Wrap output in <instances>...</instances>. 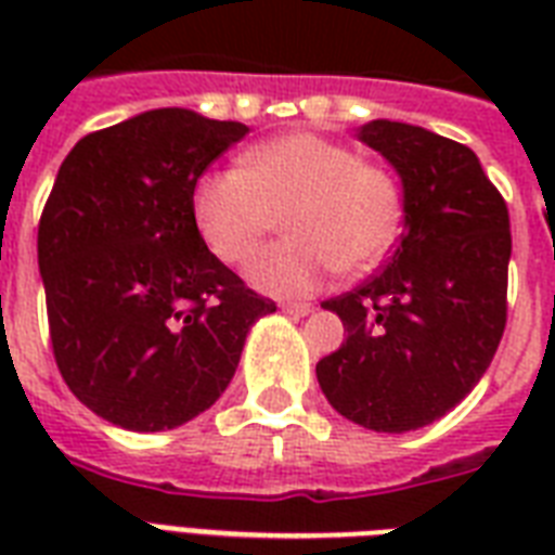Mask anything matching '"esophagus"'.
Segmentation results:
<instances>
[{"label": "esophagus", "mask_w": 555, "mask_h": 555, "mask_svg": "<svg viewBox=\"0 0 555 555\" xmlns=\"http://www.w3.org/2000/svg\"><path fill=\"white\" fill-rule=\"evenodd\" d=\"M282 311L296 313V317H305V313L313 311V305L311 302H282Z\"/></svg>", "instance_id": "34e87169"}]
</instances>
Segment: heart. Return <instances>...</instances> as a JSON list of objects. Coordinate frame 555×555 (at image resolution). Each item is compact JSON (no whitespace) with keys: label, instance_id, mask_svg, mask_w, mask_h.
<instances>
[{"label":"heart","instance_id":"b5f03b06","mask_svg":"<svg viewBox=\"0 0 555 555\" xmlns=\"http://www.w3.org/2000/svg\"><path fill=\"white\" fill-rule=\"evenodd\" d=\"M195 227L209 253L238 264L268 233L287 242L247 264V282L270 296L313 294L331 270L363 273L397 242L403 190L386 167L363 164L313 132L279 134L242 155L238 169L201 178Z\"/></svg>","mask_w":555,"mask_h":555}]
</instances>
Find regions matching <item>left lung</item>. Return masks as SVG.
Wrapping results in <instances>:
<instances>
[{
	"label": "left lung",
	"mask_w": 555,
	"mask_h": 555,
	"mask_svg": "<svg viewBox=\"0 0 555 555\" xmlns=\"http://www.w3.org/2000/svg\"><path fill=\"white\" fill-rule=\"evenodd\" d=\"M357 141L403 186V233L379 273L322 302L348 331L317 363L322 395L374 431L421 429L490 369L507 325V204L469 146L423 126L371 120Z\"/></svg>",
	"instance_id": "left-lung-1"
}]
</instances>
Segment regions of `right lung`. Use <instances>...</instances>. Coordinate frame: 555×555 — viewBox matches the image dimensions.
Wrapping results in <instances>:
<instances>
[{
  "label": "right lung",
  "mask_w": 555,
  "mask_h": 555,
  "mask_svg": "<svg viewBox=\"0 0 555 555\" xmlns=\"http://www.w3.org/2000/svg\"><path fill=\"white\" fill-rule=\"evenodd\" d=\"M250 132L152 108L86 134L39 218L37 256L60 374L129 431H164L224 395L253 322L276 311L207 250L192 195Z\"/></svg>",
  "instance_id": "obj_1"
}]
</instances>
